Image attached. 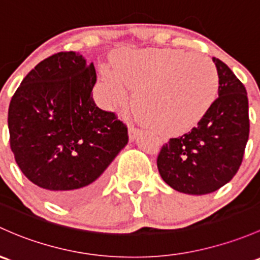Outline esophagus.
<instances>
[{"label": "esophagus", "instance_id": "esophagus-1", "mask_svg": "<svg viewBox=\"0 0 260 260\" xmlns=\"http://www.w3.org/2000/svg\"><path fill=\"white\" fill-rule=\"evenodd\" d=\"M139 133H141V131H139L137 127H135V125H133V124L129 125V128H128V135H129L131 141L136 139V137H137Z\"/></svg>", "mask_w": 260, "mask_h": 260}]
</instances>
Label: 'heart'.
Returning a JSON list of instances; mask_svg holds the SVG:
<instances>
[{"instance_id": "obj_1", "label": "heart", "mask_w": 260, "mask_h": 260, "mask_svg": "<svg viewBox=\"0 0 260 260\" xmlns=\"http://www.w3.org/2000/svg\"><path fill=\"white\" fill-rule=\"evenodd\" d=\"M136 89L133 108L147 127L163 136L187 132L212 107L219 88L214 63L199 53L176 48L127 51L117 57L116 71H102L98 95L107 108Z\"/></svg>"}]
</instances>
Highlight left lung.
Returning a JSON list of instances; mask_svg holds the SVG:
<instances>
[{"label": "left lung", "instance_id": "8db88e82", "mask_svg": "<svg viewBox=\"0 0 260 260\" xmlns=\"http://www.w3.org/2000/svg\"><path fill=\"white\" fill-rule=\"evenodd\" d=\"M213 62L219 97L190 132L163 144L157 158L162 179L185 194H208L226 184L242 165L249 137L245 87L224 62Z\"/></svg>", "mask_w": 260, "mask_h": 260}]
</instances>
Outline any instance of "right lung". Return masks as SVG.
<instances>
[{
	"instance_id": "1",
	"label": "right lung",
	"mask_w": 260,
	"mask_h": 260,
	"mask_svg": "<svg viewBox=\"0 0 260 260\" xmlns=\"http://www.w3.org/2000/svg\"><path fill=\"white\" fill-rule=\"evenodd\" d=\"M93 63L59 52L21 82L8 108L16 163L43 196L63 206L88 198L128 143L127 125L95 106Z\"/></svg>"
}]
</instances>
